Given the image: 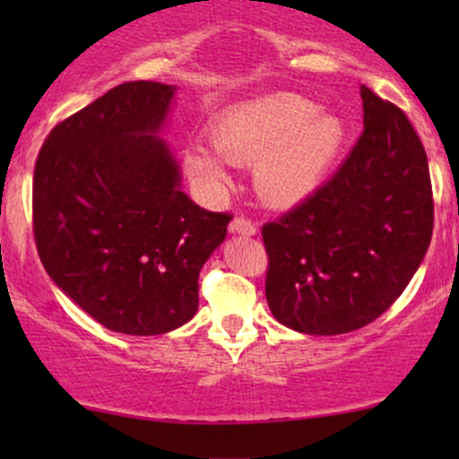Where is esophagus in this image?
I'll list each match as a JSON object with an SVG mask.
<instances>
[{
	"label": "esophagus",
	"instance_id": "obj_1",
	"mask_svg": "<svg viewBox=\"0 0 459 459\" xmlns=\"http://www.w3.org/2000/svg\"><path fill=\"white\" fill-rule=\"evenodd\" d=\"M230 233H239V235H255L256 233V224L252 222V220L244 218V215H239V218H235L233 222H230Z\"/></svg>",
	"mask_w": 459,
	"mask_h": 459
}]
</instances>
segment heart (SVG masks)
I'll list each match as a JSON object with an SVG mask.
<instances>
[{"mask_svg":"<svg viewBox=\"0 0 459 459\" xmlns=\"http://www.w3.org/2000/svg\"><path fill=\"white\" fill-rule=\"evenodd\" d=\"M215 153L189 146L186 166L204 186L222 189L230 177L226 163H255L261 198L289 207L324 183L345 142V125L299 94H272L226 109L209 127Z\"/></svg>","mask_w":459,"mask_h":459,"instance_id":"heart-1","label":"heart"}]
</instances>
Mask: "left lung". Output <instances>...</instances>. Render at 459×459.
<instances>
[{
  "mask_svg": "<svg viewBox=\"0 0 459 459\" xmlns=\"http://www.w3.org/2000/svg\"><path fill=\"white\" fill-rule=\"evenodd\" d=\"M362 135L343 166L263 226L272 315L304 334L371 324L403 293L434 230L428 155L402 109L367 86Z\"/></svg>",
  "mask_w": 459,
  "mask_h": 459,
  "instance_id": "8db88e82",
  "label": "left lung"
}]
</instances>
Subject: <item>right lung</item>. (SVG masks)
Wrapping results in <instances>:
<instances>
[{
	"label": "right lung",
	"instance_id": "add662e5",
	"mask_svg": "<svg viewBox=\"0 0 459 459\" xmlns=\"http://www.w3.org/2000/svg\"><path fill=\"white\" fill-rule=\"evenodd\" d=\"M175 86L127 82L51 129L34 168L47 273L108 330L166 334L198 310V273L233 215L181 192L160 131Z\"/></svg>",
	"mask_w": 459,
	"mask_h": 459
}]
</instances>
